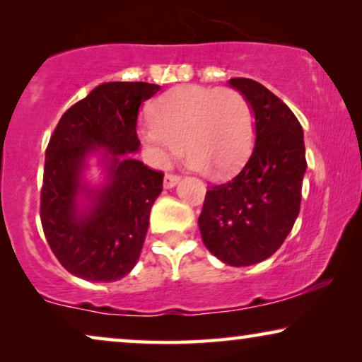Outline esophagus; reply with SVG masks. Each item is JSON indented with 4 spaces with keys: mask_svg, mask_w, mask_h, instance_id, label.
Here are the masks:
<instances>
[{
    "mask_svg": "<svg viewBox=\"0 0 362 362\" xmlns=\"http://www.w3.org/2000/svg\"><path fill=\"white\" fill-rule=\"evenodd\" d=\"M181 177L176 176V175H166L165 176V187L166 189H171V187H175L177 182H180Z\"/></svg>",
    "mask_w": 362,
    "mask_h": 362,
    "instance_id": "34e87169",
    "label": "esophagus"
}]
</instances>
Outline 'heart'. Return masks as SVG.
Returning a JSON list of instances; mask_svg holds the SVG:
<instances>
[{"instance_id":"heart-1","label":"heart","mask_w":362,"mask_h":362,"mask_svg":"<svg viewBox=\"0 0 362 362\" xmlns=\"http://www.w3.org/2000/svg\"><path fill=\"white\" fill-rule=\"evenodd\" d=\"M158 161L176 155L185 143L187 165L226 176L237 170L254 141V112L235 88L181 86L153 103L138 128Z\"/></svg>"}]
</instances>
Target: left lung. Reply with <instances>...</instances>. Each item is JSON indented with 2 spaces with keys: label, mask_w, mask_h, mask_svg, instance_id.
<instances>
[{
  "label": "left lung",
  "mask_w": 362,
  "mask_h": 362,
  "mask_svg": "<svg viewBox=\"0 0 362 362\" xmlns=\"http://www.w3.org/2000/svg\"><path fill=\"white\" fill-rule=\"evenodd\" d=\"M229 86L250 103L255 145L239 175L207 189L197 224L212 255L249 267L274 255L298 217L306 173L303 128L262 83L235 77Z\"/></svg>",
  "instance_id": "left-lung-1"
}]
</instances>
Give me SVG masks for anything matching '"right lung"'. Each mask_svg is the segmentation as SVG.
Returning a JSON list of instances; mask_svg holds the SVG:
<instances>
[{
  "label": "right lung",
  "mask_w": 362,
  "mask_h": 362,
  "mask_svg": "<svg viewBox=\"0 0 362 362\" xmlns=\"http://www.w3.org/2000/svg\"><path fill=\"white\" fill-rule=\"evenodd\" d=\"M160 90L148 82H105L64 113L49 140L41 222L49 247L72 275L115 281L140 259L163 173L135 160L140 105ZM99 158L104 181L86 180Z\"/></svg>",
  "instance_id": "1"
}]
</instances>
